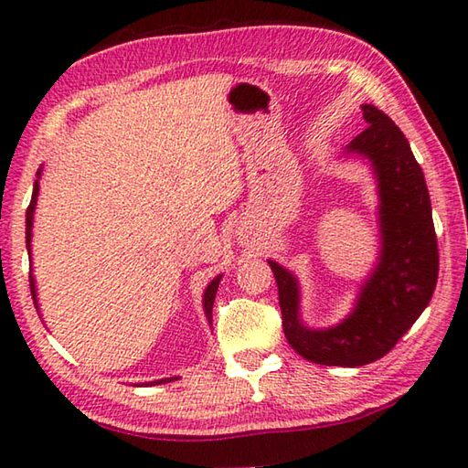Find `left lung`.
Wrapping results in <instances>:
<instances>
[{"label":"left lung","mask_w":468,"mask_h":468,"mask_svg":"<svg viewBox=\"0 0 468 468\" xmlns=\"http://www.w3.org/2000/svg\"><path fill=\"white\" fill-rule=\"evenodd\" d=\"M367 126L346 146L372 165L380 197V257L362 283L352 314L334 327L312 330L300 320V285L270 261L280 290L283 334L302 357L356 367L380 360L419 320L439 280V245L420 165L390 116L362 104Z\"/></svg>","instance_id":"8db88e82"}]
</instances>
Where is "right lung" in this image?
I'll use <instances>...</instances> for the list:
<instances>
[{"instance_id": "1", "label": "right lung", "mask_w": 468, "mask_h": 468, "mask_svg": "<svg viewBox=\"0 0 468 468\" xmlns=\"http://www.w3.org/2000/svg\"><path fill=\"white\" fill-rule=\"evenodd\" d=\"M42 175V168L37 171V178ZM37 193H39V181L34 183V193H32V201H29V207L26 211V247H27V255L32 257V227H34V211H36V203H37ZM223 275H217L215 280L207 285L205 295H203V310L207 315V322L208 325H213V302H215V295H217V287L218 282H221ZM29 290H32V297H34V303H36V310H37V293H36V280L32 271H29ZM178 380V378H163V380H154V382H144V386H154V384H166V382H173ZM136 386V384H134ZM143 386V384H138Z\"/></svg>"}]
</instances>
